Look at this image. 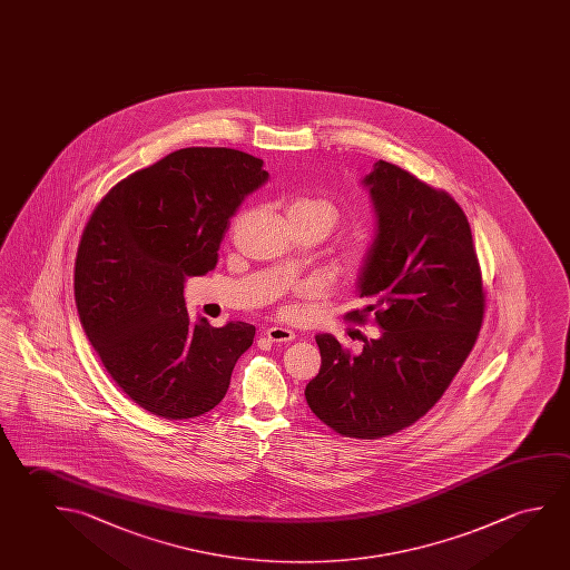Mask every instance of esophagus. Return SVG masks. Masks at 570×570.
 <instances>
[{
  "label": "esophagus",
  "instance_id": "esophagus-1",
  "mask_svg": "<svg viewBox=\"0 0 570 570\" xmlns=\"http://www.w3.org/2000/svg\"><path fill=\"white\" fill-rule=\"evenodd\" d=\"M264 335L268 337V342L274 343H288L296 337V333L288 330V327H282V325H272L264 332Z\"/></svg>",
  "mask_w": 570,
  "mask_h": 570
}]
</instances>
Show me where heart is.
<instances>
[{"mask_svg":"<svg viewBox=\"0 0 570 570\" xmlns=\"http://www.w3.org/2000/svg\"><path fill=\"white\" fill-rule=\"evenodd\" d=\"M288 213L289 215H298L302 219L320 220L327 230H332L337 219H340L337 209L333 207L332 203L325 202V199H298V202L289 205ZM360 261L361 248L353 246L345 254V263H347V266H355Z\"/></svg>","mask_w":570,"mask_h":570,"instance_id":"heart-1","label":"heart"}]
</instances>
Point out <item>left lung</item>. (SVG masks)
<instances>
[{
    "label": "left lung",
    "instance_id": "8db88e82",
    "mask_svg": "<svg viewBox=\"0 0 570 570\" xmlns=\"http://www.w3.org/2000/svg\"><path fill=\"white\" fill-rule=\"evenodd\" d=\"M377 230L361 266V322L381 330L350 353L317 333L322 367L306 385L312 412L351 439H383L439 403L482 327V272L464 210L401 167L379 159L361 179Z\"/></svg>",
    "mask_w": 570,
    "mask_h": 570
}]
</instances>
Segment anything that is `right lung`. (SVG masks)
I'll use <instances>...</instances> for the list:
<instances>
[{
    "mask_svg": "<svg viewBox=\"0 0 570 570\" xmlns=\"http://www.w3.org/2000/svg\"><path fill=\"white\" fill-rule=\"evenodd\" d=\"M263 159L228 148L177 149L116 184L85 227L75 263L80 325L116 385L141 409L181 421L215 409L254 325L189 320L184 286L217 264Z\"/></svg>",
    "mask_w": 570,
    "mask_h": 570,
    "instance_id": "1",
    "label": "right lung"
}]
</instances>
